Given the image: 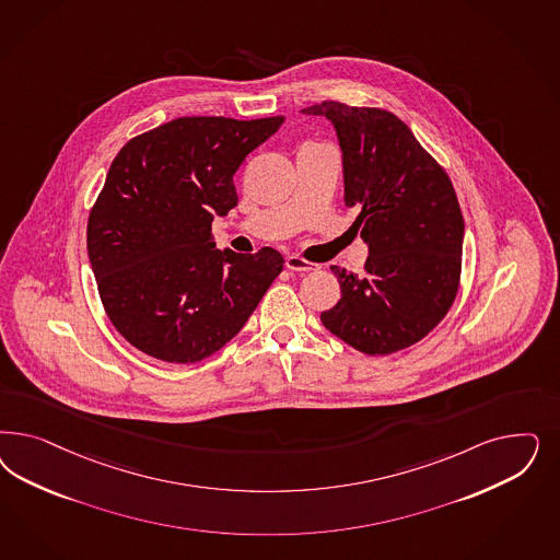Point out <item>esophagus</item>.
I'll return each instance as SVG.
<instances>
[{
	"instance_id": "obj_1",
	"label": "esophagus",
	"mask_w": 560,
	"mask_h": 560,
	"mask_svg": "<svg viewBox=\"0 0 560 560\" xmlns=\"http://www.w3.org/2000/svg\"><path fill=\"white\" fill-rule=\"evenodd\" d=\"M287 268H289L290 271L317 270L315 264H308L307 259H303V257H299V255H289V257H287Z\"/></svg>"
}]
</instances>
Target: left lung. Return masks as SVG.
I'll use <instances>...</instances> for the list:
<instances>
[{
  "instance_id": "obj_1",
  "label": "left lung",
  "mask_w": 560,
  "mask_h": 560,
  "mask_svg": "<svg viewBox=\"0 0 560 560\" xmlns=\"http://www.w3.org/2000/svg\"><path fill=\"white\" fill-rule=\"evenodd\" d=\"M324 115L342 148L343 203L369 245L361 276L331 266L342 296L322 324L364 354L420 342L452 308L464 245V217L443 166L410 127L385 108L338 101L303 108Z\"/></svg>"
}]
</instances>
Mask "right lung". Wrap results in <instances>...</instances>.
Instances as JSON below:
<instances>
[{
    "label": "right lung",
    "mask_w": 560,
    "mask_h": 560,
    "mask_svg": "<svg viewBox=\"0 0 560 560\" xmlns=\"http://www.w3.org/2000/svg\"><path fill=\"white\" fill-rule=\"evenodd\" d=\"M284 117H179L127 142L86 229L103 307L127 342L159 361L198 362L231 342L284 268L271 247L217 249L214 217L233 177Z\"/></svg>",
    "instance_id": "right-lung-1"
}]
</instances>
